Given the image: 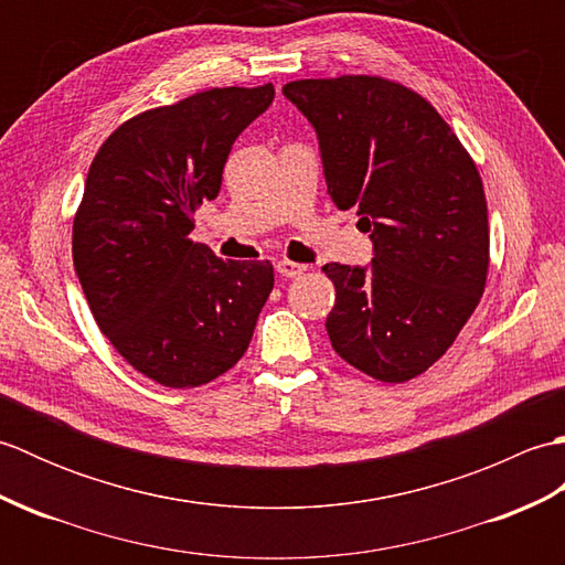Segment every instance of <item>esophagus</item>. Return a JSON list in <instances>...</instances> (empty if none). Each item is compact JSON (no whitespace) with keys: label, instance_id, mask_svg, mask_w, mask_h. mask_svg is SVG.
Wrapping results in <instances>:
<instances>
[{"label":"esophagus","instance_id":"1","mask_svg":"<svg viewBox=\"0 0 565 565\" xmlns=\"http://www.w3.org/2000/svg\"><path fill=\"white\" fill-rule=\"evenodd\" d=\"M276 271H279L281 276H286V279H294V276H301L306 271V264H298V262H291V259H281L279 264H276Z\"/></svg>","mask_w":565,"mask_h":565}]
</instances>
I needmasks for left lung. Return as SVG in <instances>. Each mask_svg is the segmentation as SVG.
Returning a JSON list of instances; mask_svg holds the SVG:
<instances>
[{"label": "left lung", "mask_w": 565, "mask_h": 565, "mask_svg": "<svg viewBox=\"0 0 565 565\" xmlns=\"http://www.w3.org/2000/svg\"><path fill=\"white\" fill-rule=\"evenodd\" d=\"M313 124L328 191L371 231L369 267L326 264L332 350L383 383H405L454 344L481 301L488 203L481 174L435 106L376 75L284 87Z\"/></svg>", "instance_id": "1"}]
</instances>
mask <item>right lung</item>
Listing matches in <instances>:
<instances>
[{"instance_id":"right-lung-1","label":"right lung","mask_w":565,"mask_h":565,"mask_svg":"<svg viewBox=\"0 0 565 565\" xmlns=\"http://www.w3.org/2000/svg\"><path fill=\"white\" fill-rule=\"evenodd\" d=\"M271 99V84L191 94L128 118L92 160L72 223L77 279L106 340L167 388L233 369L274 289L269 259H218L189 237L235 138Z\"/></svg>"}]
</instances>
